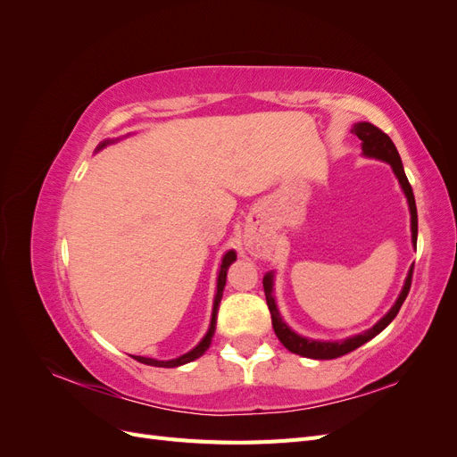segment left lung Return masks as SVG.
Wrapping results in <instances>:
<instances>
[{
	"instance_id": "obj_1",
	"label": "left lung",
	"mask_w": 457,
	"mask_h": 457,
	"mask_svg": "<svg viewBox=\"0 0 457 457\" xmlns=\"http://www.w3.org/2000/svg\"><path fill=\"white\" fill-rule=\"evenodd\" d=\"M351 133H354L358 139L362 141V154L368 156V158H378V160H383L386 162L393 168L396 179L400 187H403L404 195H406V200H408V205H410V215H411V244L416 245L418 244V210H416V198H413V190L408 183V177L404 173V168H403V160H400L398 156V150L395 146V143L391 141V137L383 133L379 128L373 126V123L370 121H358L354 123V128L351 129ZM411 274H413V267H410V272L406 276V282H404V287L403 292H400L398 299L395 305L391 307V311L386 312L381 320L362 331V334L358 336H353V337H347L343 341H316V339H307L303 337L299 334H295V331L289 328L284 320L282 316L278 312V307H276V301H274V295H272V272L265 274V278H262V287H265V295H267V305H269V311H270V318H272V328H274V334L276 337L280 339V343L284 345V347L289 351V353H295V354H301V356H307V358H316V361H331V358H339L343 354H347L354 349L361 347V345L368 343L370 339L376 337L378 334H381V331L389 326L395 316L398 314L400 307H403V303L410 292V286H411Z\"/></svg>"
}]
</instances>
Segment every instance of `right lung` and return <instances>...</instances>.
I'll return each mask as SVG.
<instances>
[{
	"label": "right lung",
	"mask_w": 457,
	"mask_h": 457,
	"mask_svg": "<svg viewBox=\"0 0 457 457\" xmlns=\"http://www.w3.org/2000/svg\"><path fill=\"white\" fill-rule=\"evenodd\" d=\"M110 141H104L103 145H99V148L106 146ZM232 261H237V253H234L232 250L227 252L223 255V261H220V269H219V274H217V292H215V299H213V312H212V324H210V329H207V334L204 336V339L196 345L195 349L188 351L187 354L179 356V358H171V361H156V358H146V356H133L137 362L141 364H146V366H156V368H177V366H183L187 362H192L196 361V358H200L207 349H210L212 345V337L215 334V320H217V311H219V303H220V297H223V289H225V284H227V270L228 267L232 265Z\"/></svg>",
	"instance_id": "add662e5"
}]
</instances>
